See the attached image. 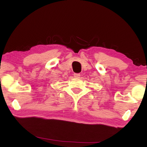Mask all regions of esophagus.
<instances>
[{
	"label": "esophagus",
	"mask_w": 147,
	"mask_h": 147,
	"mask_svg": "<svg viewBox=\"0 0 147 147\" xmlns=\"http://www.w3.org/2000/svg\"><path fill=\"white\" fill-rule=\"evenodd\" d=\"M80 74H79V73H74V78H80Z\"/></svg>",
	"instance_id": "obj_1"
}]
</instances>
